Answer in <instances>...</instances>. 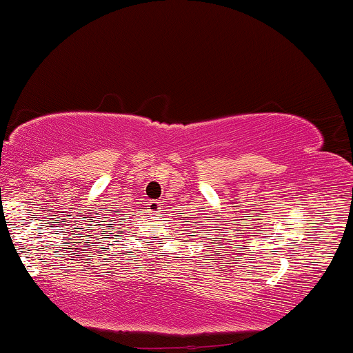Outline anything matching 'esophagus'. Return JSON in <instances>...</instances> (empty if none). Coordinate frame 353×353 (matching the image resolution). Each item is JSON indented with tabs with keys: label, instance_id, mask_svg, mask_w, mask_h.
Here are the masks:
<instances>
[{
	"label": "esophagus",
	"instance_id": "34e87169",
	"mask_svg": "<svg viewBox=\"0 0 353 353\" xmlns=\"http://www.w3.org/2000/svg\"><path fill=\"white\" fill-rule=\"evenodd\" d=\"M146 205H148V208H150V212H159L162 203L157 202V201H148Z\"/></svg>",
	"mask_w": 353,
	"mask_h": 353
}]
</instances>
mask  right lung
Here are the masks:
<instances>
[{"instance_id": "obj_1", "label": "right lung", "mask_w": 353, "mask_h": 353, "mask_svg": "<svg viewBox=\"0 0 353 353\" xmlns=\"http://www.w3.org/2000/svg\"><path fill=\"white\" fill-rule=\"evenodd\" d=\"M111 221H113V219H111ZM108 231H114V229H113V228H111V229H108Z\"/></svg>"}]
</instances>
